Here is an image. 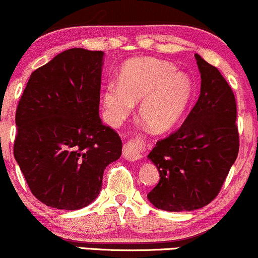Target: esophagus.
<instances>
[{
  "label": "esophagus",
  "mask_w": 258,
  "mask_h": 258,
  "mask_svg": "<svg viewBox=\"0 0 258 258\" xmlns=\"http://www.w3.org/2000/svg\"><path fill=\"white\" fill-rule=\"evenodd\" d=\"M123 158L128 161H138L142 159V142L139 139H132L123 144Z\"/></svg>",
  "instance_id": "esophagus-1"
}]
</instances>
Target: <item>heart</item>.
Returning a JSON list of instances; mask_svg holds the SVG:
<instances>
[{"instance_id":"heart-1","label":"heart","mask_w":258,"mask_h":258,"mask_svg":"<svg viewBox=\"0 0 258 258\" xmlns=\"http://www.w3.org/2000/svg\"><path fill=\"white\" fill-rule=\"evenodd\" d=\"M194 96L190 76L168 61L137 58L123 64L119 82L108 81L102 93L108 119L119 125L141 102L139 116L155 133L172 130L183 119Z\"/></svg>"}]
</instances>
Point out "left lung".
Here are the masks:
<instances>
[{
	"mask_svg": "<svg viewBox=\"0 0 258 258\" xmlns=\"http://www.w3.org/2000/svg\"><path fill=\"white\" fill-rule=\"evenodd\" d=\"M201 76L200 96L183 125L161 139L148 159L160 179L148 194L156 209L194 211L220 193L239 152L236 103L220 70L195 54Z\"/></svg>",
	"mask_w": 258,
	"mask_h": 258,
	"instance_id": "1",
	"label": "left lung"
}]
</instances>
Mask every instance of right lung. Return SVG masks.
Instances as JSON below:
<instances>
[{"instance_id": "1", "label": "right lung", "mask_w": 258, "mask_h": 258, "mask_svg": "<svg viewBox=\"0 0 258 258\" xmlns=\"http://www.w3.org/2000/svg\"><path fill=\"white\" fill-rule=\"evenodd\" d=\"M104 52L72 48L31 74L17 108L14 158L44 205L80 210L96 200L122 142L99 117Z\"/></svg>"}]
</instances>
